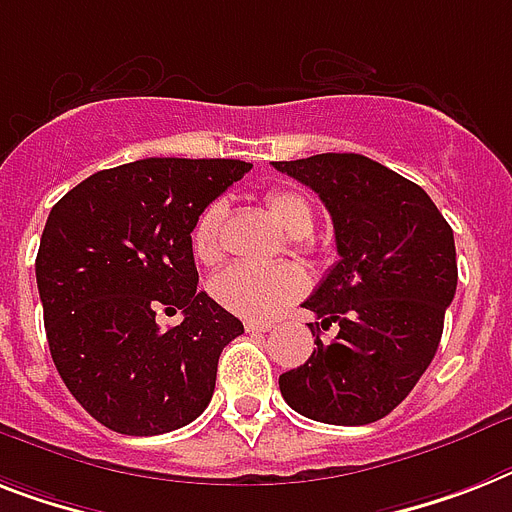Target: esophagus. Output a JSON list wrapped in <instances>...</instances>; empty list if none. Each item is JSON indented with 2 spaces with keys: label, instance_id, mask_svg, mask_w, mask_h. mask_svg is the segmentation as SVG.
<instances>
[{
  "label": "esophagus",
  "instance_id": "1",
  "mask_svg": "<svg viewBox=\"0 0 512 512\" xmlns=\"http://www.w3.org/2000/svg\"><path fill=\"white\" fill-rule=\"evenodd\" d=\"M244 328H247L249 334H265V331H270L273 326H270L268 321H247Z\"/></svg>",
  "mask_w": 512,
  "mask_h": 512
}]
</instances>
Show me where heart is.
<instances>
[{
  "instance_id": "1",
  "label": "heart",
  "mask_w": 512,
  "mask_h": 512,
  "mask_svg": "<svg viewBox=\"0 0 512 512\" xmlns=\"http://www.w3.org/2000/svg\"><path fill=\"white\" fill-rule=\"evenodd\" d=\"M270 215L278 226L284 228L286 236L297 242H305L315 226V210L310 199L297 189H276L265 197ZM228 207L223 199H215L199 213L197 223L191 228V249L199 263L215 265L223 257V223H226ZM307 289L305 270L299 265H249L236 263L231 268L220 270L210 284L215 302L231 313L249 318V321H265L281 313L286 305L302 297Z\"/></svg>"
}]
</instances>
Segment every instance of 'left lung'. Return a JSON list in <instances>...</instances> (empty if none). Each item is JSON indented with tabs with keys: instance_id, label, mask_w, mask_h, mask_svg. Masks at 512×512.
Instances as JSON below:
<instances>
[{
	"instance_id": "1",
	"label": "left lung",
	"mask_w": 512,
	"mask_h": 512,
	"mask_svg": "<svg viewBox=\"0 0 512 512\" xmlns=\"http://www.w3.org/2000/svg\"><path fill=\"white\" fill-rule=\"evenodd\" d=\"M273 168L321 197L339 255L302 302L321 321L307 323L318 350L278 376L281 394L313 421H378L413 392L442 339L458 289L450 223L421 186L371 157L326 152ZM331 322L340 331L323 343Z\"/></svg>"
}]
</instances>
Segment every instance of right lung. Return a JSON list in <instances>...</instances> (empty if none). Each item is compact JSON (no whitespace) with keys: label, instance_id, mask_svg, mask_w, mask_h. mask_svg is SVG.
Wrapping results in <instances>:
<instances>
[{"label":"right lung","instance_id":"add662e5","mask_svg":"<svg viewBox=\"0 0 512 512\" xmlns=\"http://www.w3.org/2000/svg\"><path fill=\"white\" fill-rule=\"evenodd\" d=\"M249 168L147 157L99 170L52 207L36 255L49 352L107 429L168 434L213 400L220 352L244 326L197 292L191 228ZM160 309L185 321L162 332Z\"/></svg>","mask_w":512,"mask_h":512}]
</instances>
